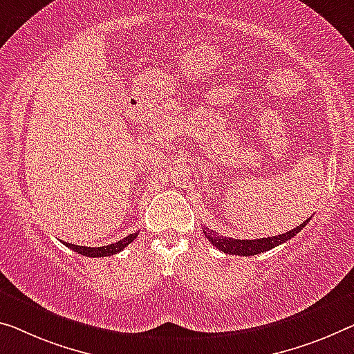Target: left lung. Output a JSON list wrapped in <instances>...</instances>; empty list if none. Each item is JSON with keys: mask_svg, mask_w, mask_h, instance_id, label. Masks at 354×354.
<instances>
[{"mask_svg": "<svg viewBox=\"0 0 354 354\" xmlns=\"http://www.w3.org/2000/svg\"><path fill=\"white\" fill-rule=\"evenodd\" d=\"M310 220V218H308ZM304 221L302 225H299L295 230L288 231L285 234H280V236H272V237H263V239H253V241H241V239H231V237H223L218 232H214L209 227H203L204 236L209 239L212 245L216 247L223 253L227 254H237V257H254V254L268 252L275 247L281 245L286 241H290L291 237H295L297 232L308 223Z\"/></svg>", "mask_w": 354, "mask_h": 354, "instance_id": "obj_1", "label": "left lung"}]
</instances>
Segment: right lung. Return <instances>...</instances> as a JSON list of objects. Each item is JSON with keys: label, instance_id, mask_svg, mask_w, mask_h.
Here are the masks:
<instances>
[{"label": "right lung", "instance_id": "obj_1", "mask_svg": "<svg viewBox=\"0 0 354 354\" xmlns=\"http://www.w3.org/2000/svg\"><path fill=\"white\" fill-rule=\"evenodd\" d=\"M136 237H138V232L129 234V236L123 237L122 241L109 243V245H104V247H82V245H74V243H68V242H64V245L71 250H74V252H77L79 254H82V257L101 258V257H112V254L122 252V250L124 247H128Z\"/></svg>", "mask_w": 354, "mask_h": 354}]
</instances>
